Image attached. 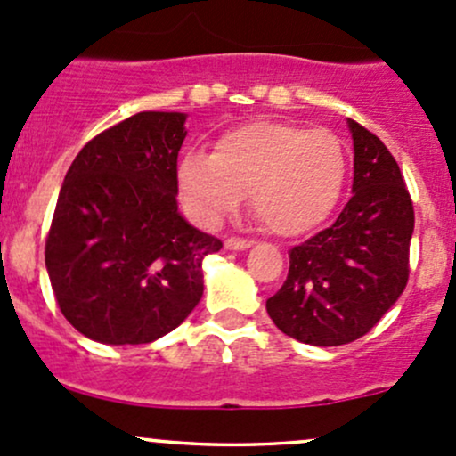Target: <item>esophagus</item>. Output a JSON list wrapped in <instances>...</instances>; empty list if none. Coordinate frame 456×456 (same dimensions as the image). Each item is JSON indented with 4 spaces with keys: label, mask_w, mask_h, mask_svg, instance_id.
<instances>
[{
    "label": "esophagus",
    "mask_w": 456,
    "mask_h": 456,
    "mask_svg": "<svg viewBox=\"0 0 456 456\" xmlns=\"http://www.w3.org/2000/svg\"><path fill=\"white\" fill-rule=\"evenodd\" d=\"M224 248L227 251H247V248H251V242L242 238H227L224 240Z\"/></svg>",
    "instance_id": "esophagus-1"
}]
</instances>
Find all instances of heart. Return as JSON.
Returning a JSON list of instances; mask_svg holds the SVG:
<instances>
[{
	"mask_svg": "<svg viewBox=\"0 0 456 456\" xmlns=\"http://www.w3.org/2000/svg\"><path fill=\"white\" fill-rule=\"evenodd\" d=\"M346 149L329 129L257 121L223 134L214 153L179 159L182 201L199 223L216 224L251 194L255 218L294 238L327 220L346 182Z\"/></svg>",
	"mask_w": 456,
	"mask_h": 456,
	"instance_id": "b5f03b06",
	"label": "heart"
}]
</instances>
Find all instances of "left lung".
Returning a JSON list of instances; mask_svg holds the SVG:
<instances>
[{
    "label": "left lung",
    "mask_w": 456,
    "mask_h": 456,
    "mask_svg": "<svg viewBox=\"0 0 456 456\" xmlns=\"http://www.w3.org/2000/svg\"><path fill=\"white\" fill-rule=\"evenodd\" d=\"M353 197L324 232L289 251L268 316L289 338L342 346L366 335L398 301L409 279L413 203L387 147L348 118Z\"/></svg>",
    "instance_id": "8db88e82"
}]
</instances>
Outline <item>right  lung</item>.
<instances>
[{
    "label": "right lung",
    "mask_w": 456,
    "mask_h": 456,
    "mask_svg": "<svg viewBox=\"0 0 456 456\" xmlns=\"http://www.w3.org/2000/svg\"><path fill=\"white\" fill-rule=\"evenodd\" d=\"M183 112H138L94 136L67 171L45 244L64 318L102 344H149L203 297L205 255L223 248L177 209Z\"/></svg>",
    "instance_id": "right-lung-1"
}]
</instances>
